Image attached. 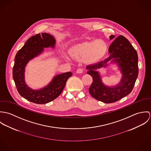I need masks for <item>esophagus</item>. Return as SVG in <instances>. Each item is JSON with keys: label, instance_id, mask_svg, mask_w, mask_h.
<instances>
[{"label": "esophagus", "instance_id": "obj_1", "mask_svg": "<svg viewBox=\"0 0 151 151\" xmlns=\"http://www.w3.org/2000/svg\"><path fill=\"white\" fill-rule=\"evenodd\" d=\"M84 71V69L83 68H78L77 70V73H83Z\"/></svg>", "mask_w": 151, "mask_h": 151}]
</instances>
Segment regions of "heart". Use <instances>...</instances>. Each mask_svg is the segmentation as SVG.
<instances>
[{
  "label": "heart",
  "mask_w": 151,
  "mask_h": 151,
  "mask_svg": "<svg viewBox=\"0 0 151 151\" xmlns=\"http://www.w3.org/2000/svg\"><path fill=\"white\" fill-rule=\"evenodd\" d=\"M107 45L101 40L86 42L77 45L70 50L71 56L75 59L83 60L86 58L89 61H95L102 58L106 52Z\"/></svg>",
  "instance_id": "b5f03b06"
}]
</instances>
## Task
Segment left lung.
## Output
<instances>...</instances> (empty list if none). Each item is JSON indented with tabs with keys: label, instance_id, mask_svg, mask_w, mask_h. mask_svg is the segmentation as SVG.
I'll return each mask as SVG.
<instances>
[{
	"label": "left lung",
	"instance_id": "left-lung-1",
	"mask_svg": "<svg viewBox=\"0 0 151 151\" xmlns=\"http://www.w3.org/2000/svg\"><path fill=\"white\" fill-rule=\"evenodd\" d=\"M114 38L111 35L110 40ZM109 56L104 60L88 65V74L93 79L92 83L89 88L91 95L96 100L106 104L118 101L129 95L132 91L138 75V55L129 40L123 35H119L110 45ZM119 63L123 73V78L117 87L109 88L105 86L101 82L98 73L95 71L106 63L111 59Z\"/></svg>",
	"mask_w": 151,
	"mask_h": 151
}]
</instances>
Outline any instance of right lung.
I'll return each mask as SVG.
<instances>
[{
	"label": "right lung",
	"instance_id": "add662e5",
	"mask_svg": "<svg viewBox=\"0 0 151 151\" xmlns=\"http://www.w3.org/2000/svg\"><path fill=\"white\" fill-rule=\"evenodd\" d=\"M55 38L47 33L31 37L17 53L13 68V77L20 95L27 100L37 104H44L58 98L63 91L67 80L72 76L67 72L56 76L47 86L40 90L31 89L24 81V69L28 62L43 50V47H54Z\"/></svg>",
	"mask_w": 151,
	"mask_h": 151
}]
</instances>
